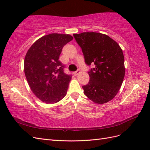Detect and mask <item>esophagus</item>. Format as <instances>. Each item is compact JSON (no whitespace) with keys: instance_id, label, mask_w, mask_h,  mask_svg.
<instances>
[{"instance_id":"1","label":"esophagus","mask_w":150,"mask_h":150,"mask_svg":"<svg viewBox=\"0 0 150 150\" xmlns=\"http://www.w3.org/2000/svg\"><path fill=\"white\" fill-rule=\"evenodd\" d=\"M80 72H81V69H77L76 71L73 72V75L76 76V75H77L78 74H79V73H80Z\"/></svg>"}]
</instances>
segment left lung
Returning <instances> with one entry per match:
<instances>
[{
    "label": "left lung",
    "mask_w": 150,
    "mask_h": 150,
    "mask_svg": "<svg viewBox=\"0 0 150 150\" xmlns=\"http://www.w3.org/2000/svg\"><path fill=\"white\" fill-rule=\"evenodd\" d=\"M81 47L87 65L90 81L83 86L89 99L103 104L112 100L119 91L125 75L124 57L119 44L109 36L96 32L73 34Z\"/></svg>",
    "instance_id": "1"
}]
</instances>
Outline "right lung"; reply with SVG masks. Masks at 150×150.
<instances>
[{
	"label": "right lung",
	"mask_w": 150,
	"mask_h": 150,
	"mask_svg": "<svg viewBox=\"0 0 150 150\" xmlns=\"http://www.w3.org/2000/svg\"><path fill=\"white\" fill-rule=\"evenodd\" d=\"M68 34L52 33L33 43L24 59V73L35 95L47 104L58 103L65 97L71 75L64 72L59 60L62 47L73 40Z\"/></svg>",
	"instance_id": "1"
}]
</instances>
